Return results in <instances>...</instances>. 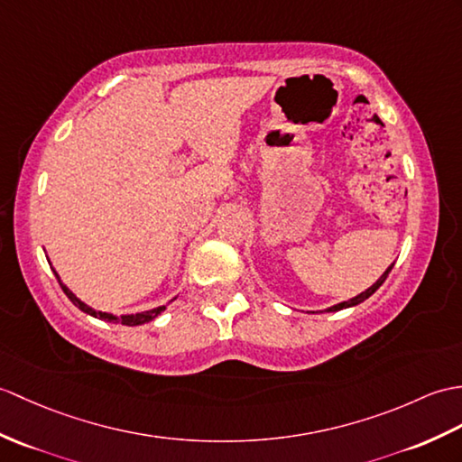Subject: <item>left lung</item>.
I'll return each instance as SVG.
<instances>
[{"mask_svg": "<svg viewBox=\"0 0 462 462\" xmlns=\"http://www.w3.org/2000/svg\"><path fill=\"white\" fill-rule=\"evenodd\" d=\"M392 267H393V263L388 267V270H385L382 275H380V280L374 283V285H370L366 291H362V293H358L356 297H352V299H348V301H342V303H337V305H332V307H328V309H325L327 313H335V310H342V309H348V307H354V305H360L362 301H366V299L372 295V293H376L378 289H380V285L385 282V277H388V273L392 272Z\"/></svg>", "mask_w": 462, "mask_h": 462, "instance_id": "8db88e82", "label": "left lung"}]
</instances>
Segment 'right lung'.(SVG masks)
<instances>
[{
  "label": "right lung",
  "instance_id": "right-lung-1",
  "mask_svg": "<svg viewBox=\"0 0 462 462\" xmlns=\"http://www.w3.org/2000/svg\"><path fill=\"white\" fill-rule=\"evenodd\" d=\"M52 270V273H55V277L59 280V285L62 287V291H64V295H67L70 301L77 305L82 313H86V315H90V317H94V319H102V320H106V323H120V325H125V327H137V325H145V323H152L153 319H157L161 313H163V310L167 309V305H161V307H155V309H149V310H142V313H130V315H112V313H104V310H96V309H92L90 305H86L84 301H80V299L74 295L70 289L62 283V280H60V275L57 273V270L55 267H51ZM177 299V297H175ZM175 299H171V301H175Z\"/></svg>",
  "mask_w": 462,
  "mask_h": 462
}]
</instances>
